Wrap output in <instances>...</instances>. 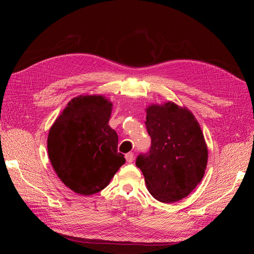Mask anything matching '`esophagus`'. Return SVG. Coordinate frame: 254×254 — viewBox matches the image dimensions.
<instances>
[{"label": "esophagus", "mask_w": 254, "mask_h": 254, "mask_svg": "<svg viewBox=\"0 0 254 254\" xmlns=\"http://www.w3.org/2000/svg\"><path fill=\"white\" fill-rule=\"evenodd\" d=\"M125 158H126V160H127V162L128 163H131L132 161H133V158H134V155L132 152H128V153H126V156H125Z\"/></svg>", "instance_id": "1"}]
</instances>
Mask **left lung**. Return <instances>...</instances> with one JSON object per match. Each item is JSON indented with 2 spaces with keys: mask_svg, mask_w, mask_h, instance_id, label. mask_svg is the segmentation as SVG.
<instances>
[{
  "mask_svg": "<svg viewBox=\"0 0 254 254\" xmlns=\"http://www.w3.org/2000/svg\"><path fill=\"white\" fill-rule=\"evenodd\" d=\"M145 124L151 147L135 164L153 198L164 203L179 201L204 176L207 146L200 125L188 108L173 102L148 106Z\"/></svg>",
  "mask_w": 254,
  "mask_h": 254,
  "instance_id": "obj_1",
  "label": "left lung"
}]
</instances>
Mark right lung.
I'll return each mask as SVG.
<instances>
[{
	"label": "right lung",
	"mask_w": 254,
	"mask_h": 254,
	"mask_svg": "<svg viewBox=\"0 0 254 254\" xmlns=\"http://www.w3.org/2000/svg\"><path fill=\"white\" fill-rule=\"evenodd\" d=\"M112 103L103 95H79L52 125L48 152L58 178L76 194L89 196L108 186L124 155L109 126Z\"/></svg>",
	"instance_id": "1"
}]
</instances>
